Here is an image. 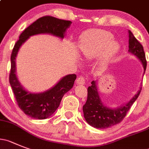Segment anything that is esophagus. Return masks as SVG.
Segmentation results:
<instances>
[{"instance_id":"obj_1","label":"esophagus","mask_w":149,"mask_h":149,"mask_svg":"<svg viewBox=\"0 0 149 149\" xmlns=\"http://www.w3.org/2000/svg\"><path fill=\"white\" fill-rule=\"evenodd\" d=\"M76 83L78 84H85V79L84 76H79L76 79Z\"/></svg>"}]
</instances>
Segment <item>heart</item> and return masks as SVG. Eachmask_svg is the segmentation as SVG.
Segmentation results:
<instances>
[{
  "label": "heart",
  "instance_id": "obj_1",
  "mask_svg": "<svg viewBox=\"0 0 149 149\" xmlns=\"http://www.w3.org/2000/svg\"><path fill=\"white\" fill-rule=\"evenodd\" d=\"M112 33L104 30H91L86 32L80 40L81 54L85 59H92L104 51V58L108 59L119 50Z\"/></svg>",
  "mask_w": 149,
  "mask_h": 149
}]
</instances>
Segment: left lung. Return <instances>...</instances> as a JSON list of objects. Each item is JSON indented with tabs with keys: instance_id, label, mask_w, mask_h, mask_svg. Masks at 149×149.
I'll return each mask as SVG.
<instances>
[{
	"instance_id": "1",
	"label": "left lung",
	"mask_w": 149,
	"mask_h": 149,
	"mask_svg": "<svg viewBox=\"0 0 149 149\" xmlns=\"http://www.w3.org/2000/svg\"><path fill=\"white\" fill-rule=\"evenodd\" d=\"M129 34V51L135 55L141 61L145 73L147 62L143 47L130 31ZM91 84L92 85L87 88V99L83 106V112L86 121L90 126L97 129H106L120 123L141 92L140 87L138 93L127 104L119 108L112 109L104 106L101 102L95 81H92Z\"/></svg>"
}]
</instances>
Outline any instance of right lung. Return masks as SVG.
I'll use <instances>...</instances> for the list:
<instances>
[{"instance_id":"add662e5","label":"right lung","mask_w":149,"mask_h":149,"mask_svg":"<svg viewBox=\"0 0 149 149\" xmlns=\"http://www.w3.org/2000/svg\"><path fill=\"white\" fill-rule=\"evenodd\" d=\"M72 23L70 20L58 19L52 16H44L26 28L15 44L11 55L9 83L13 90L18 107L32 118L45 119L51 116L60 104L63 95L73 87L76 74H69L62 78L53 88L42 93H31L20 85L15 74V58L19 48L30 36L38 34H51L63 38L65 31Z\"/></svg>"}]
</instances>
